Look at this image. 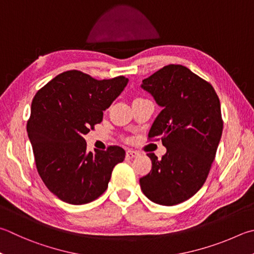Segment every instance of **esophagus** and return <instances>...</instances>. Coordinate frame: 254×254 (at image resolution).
<instances>
[{"mask_svg":"<svg viewBox=\"0 0 254 254\" xmlns=\"http://www.w3.org/2000/svg\"><path fill=\"white\" fill-rule=\"evenodd\" d=\"M139 155L136 151H133V150H127V159H133V158H136V156Z\"/></svg>","mask_w":254,"mask_h":254,"instance_id":"1","label":"esophagus"}]
</instances>
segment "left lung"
<instances>
[{"label": "left lung", "instance_id": "obj_1", "mask_svg": "<svg viewBox=\"0 0 254 254\" xmlns=\"http://www.w3.org/2000/svg\"><path fill=\"white\" fill-rule=\"evenodd\" d=\"M141 87L162 108L149 137H161L167 153H154L141 190L156 204L187 201L203 186L222 135L218 95L210 83L179 64H170L142 81Z\"/></svg>", "mask_w": 254, "mask_h": 254}]
</instances>
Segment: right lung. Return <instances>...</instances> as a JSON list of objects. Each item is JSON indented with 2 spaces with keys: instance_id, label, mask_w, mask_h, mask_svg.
<instances>
[{
  "instance_id": "1",
  "label": "right lung",
  "mask_w": 254,
  "mask_h": 254,
  "mask_svg": "<svg viewBox=\"0 0 254 254\" xmlns=\"http://www.w3.org/2000/svg\"><path fill=\"white\" fill-rule=\"evenodd\" d=\"M128 80H95L76 70L63 72L38 91L31 105L27 135L41 179L60 200L89 203L107 190L113 168L126 158L118 145L86 150L84 135L102 122L103 111Z\"/></svg>"
}]
</instances>
